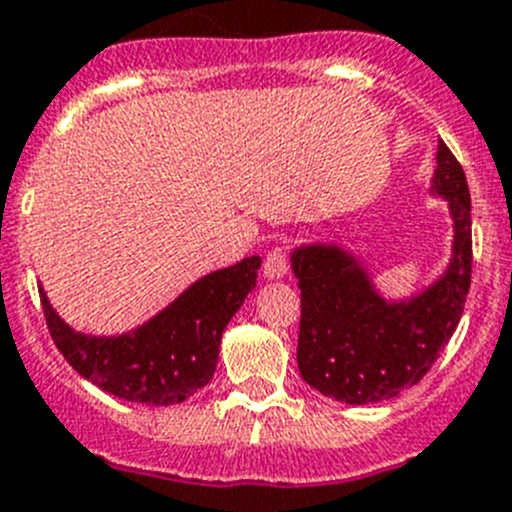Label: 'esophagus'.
<instances>
[{"label":"esophagus","instance_id":"34e87169","mask_svg":"<svg viewBox=\"0 0 512 512\" xmlns=\"http://www.w3.org/2000/svg\"><path fill=\"white\" fill-rule=\"evenodd\" d=\"M288 247L283 245H275L273 250L267 252L265 257V265H262V270H265V278L275 280V278H283L285 273H288Z\"/></svg>","mask_w":512,"mask_h":512}]
</instances>
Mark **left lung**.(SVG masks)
<instances>
[{
    "mask_svg": "<svg viewBox=\"0 0 512 512\" xmlns=\"http://www.w3.org/2000/svg\"><path fill=\"white\" fill-rule=\"evenodd\" d=\"M434 191L449 199L454 257L444 278L413 301L388 303L352 257L336 247H301L298 370L326 398L380 403L423 380L462 319L472 283V201L464 168L444 140L436 147Z\"/></svg>",
    "mask_w": 512,
    "mask_h": 512,
    "instance_id": "left-lung-1",
    "label": "left lung"
}]
</instances>
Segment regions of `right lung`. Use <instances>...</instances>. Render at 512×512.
I'll list each match as a JSON object with an SVG mask.
<instances>
[{"label": "right lung", "instance_id": "1", "mask_svg": "<svg viewBox=\"0 0 512 512\" xmlns=\"http://www.w3.org/2000/svg\"><path fill=\"white\" fill-rule=\"evenodd\" d=\"M257 270L260 257L216 270L153 321L122 336L76 334L55 316L43 290L40 303L55 347L78 375L122 400L176 405L209 385L224 329L255 288Z\"/></svg>", "mask_w": 512, "mask_h": 512}]
</instances>
